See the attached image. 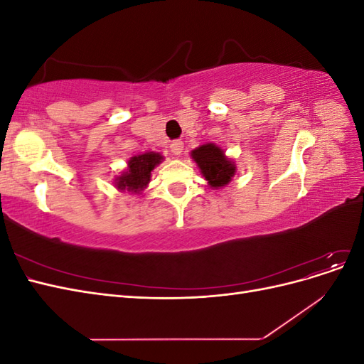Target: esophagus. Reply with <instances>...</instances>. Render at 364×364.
I'll list each match as a JSON object with an SVG mask.
<instances>
[{
    "label": "esophagus",
    "mask_w": 364,
    "mask_h": 364,
    "mask_svg": "<svg viewBox=\"0 0 364 364\" xmlns=\"http://www.w3.org/2000/svg\"><path fill=\"white\" fill-rule=\"evenodd\" d=\"M170 150H171L173 155L179 156L181 153H182V150H183V142L182 141H173L171 146H170Z\"/></svg>",
    "instance_id": "esophagus-1"
}]
</instances>
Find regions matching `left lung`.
Wrapping results in <instances>:
<instances>
[{
	"instance_id": "1",
	"label": "left lung",
	"mask_w": 364,
	"mask_h": 364,
	"mask_svg": "<svg viewBox=\"0 0 364 364\" xmlns=\"http://www.w3.org/2000/svg\"><path fill=\"white\" fill-rule=\"evenodd\" d=\"M191 159L197 164L209 188L220 190L232 181L237 167L235 162L226 156L222 147L215 146L214 142H206L191 151Z\"/></svg>"
}]
</instances>
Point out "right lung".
Returning <instances> with one entry per match:
<instances>
[{
	"label": "right lung",
	"instance_id": "1",
	"mask_svg": "<svg viewBox=\"0 0 364 364\" xmlns=\"http://www.w3.org/2000/svg\"><path fill=\"white\" fill-rule=\"evenodd\" d=\"M162 161L164 156L156 151H146L141 153V155L132 156L127 161L126 170L121 171V174L115 178V188L121 193H142L150 183L151 171L155 170Z\"/></svg>",
	"mask_w": 364,
	"mask_h": 364
}]
</instances>
